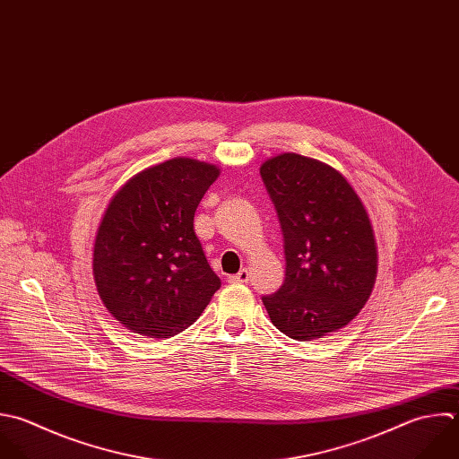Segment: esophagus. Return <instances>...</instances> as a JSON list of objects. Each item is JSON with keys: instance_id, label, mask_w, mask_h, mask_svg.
Wrapping results in <instances>:
<instances>
[{"instance_id": "obj_1", "label": "esophagus", "mask_w": 459, "mask_h": 459, "mask_svg": "<svg viewBox=\"0 0 459 459\" xmlns=\"http://www.w3.org/2000/svg\"><path fill=\"white\" fill-rule=\"evenodd\" d=\"M248 279H250V272H248L247 268H243V270H239L236 275H230V277H229L230 282H248Z\"/></svg>"}]
</instances>
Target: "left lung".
I'll use <instances>...</instances> for the list:
<instances>
[{
    "instance_id": "obj_1",
    "label": "left lung",
    "mask_w": 459,
    "mask_h": 459,
    "mask_svg": "<svg viewBox=\"0 0 459 459\" xmlns=\"http://www.w3.org/2000/svg\"><path fill=\"white\" fill-rule=\"evenodd\" d=\"M284 238L286 279L263 304L286 336L318 340L345 327L367 304L377 273L368 214L331 166L282 153L261 166Z\"/></svg>"
}]
</instances>
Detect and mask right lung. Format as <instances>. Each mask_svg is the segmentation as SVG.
<instances>
[{"label": "right lung", "instance_id": "1", "mask_svg": "<svg viewBox=\"0 0 459 459\" xmlns=\"http://www.w3.org/2000/svg\"><path fill=\"white\" fill-rule=\"evenodd\" d=\"M220 169L171 159L132 177L98 227L92 273L110 315L132 333L169 338L198 320L221 281L195 234V211Z\"/></svg>", "mask_w": 459, "mask_h": 459}]
</instances>
